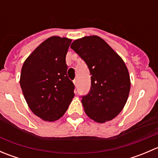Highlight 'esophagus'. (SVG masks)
<instances>
[{
	"label": "esophagus",
	"instance_id": "1",
	"mask_svg": "<svg viewBox=\"0 0 158 158\" xmlns=\"http://www.w3.org/2000/svg\"><path fill=\"white\" fill-rule=\"evenodd\" d=\"M73 83H74V85L76 86V85H78V81H77V79H74V80H73Z\"/></svg>",
	"mask_w": 158,
	"mask_h": 158
}]
</instances>
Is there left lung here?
<instances>
[{
	"instance_id": "left-lung-1",
	"label": "left lung",
	"mask_w": 158,
	"mask_h": 158,
	"mask_svg": "<svg viewBox=\"0 0 158 158\" xmlns=\"http://www.w3.org/2000/svg\"><path fill=\"white\" fill-rule=\"evenodd\" d=\"M70 47L85 62L92 76L89 92L82 96L85 112L98 123L111 120L123 109L130 92L125 63L98 36L76 40Z\"/></svg>"
}]
</instances>
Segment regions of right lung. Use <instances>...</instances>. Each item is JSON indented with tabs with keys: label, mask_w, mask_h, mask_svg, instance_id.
<instances>
[{
	"label": "right lung",
	"mask_w": 158,
	"mask_h": 158,
	"mask_svg": "<svg viewBox=\"0 0 158 158\" xmlns=\"http://www.w3.org/2000/svg\"><path fill=\"white\" fill-rule=\"evenodd\" d=\"M72 40L53 36L27 57L20 84L28 106L44 121L60 119L74 97L75 85L67 76L66 56Z\"/></svg>",
	"instance_id": "obj_1"
}]
</instances>
